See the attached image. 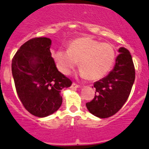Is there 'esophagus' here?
Wrapping results in <instances>:
<instances>
[{
    "label": "esophagus",
    "mask_w": 149,
    "mask_h": 149,
    "mask_svg": "<svg viewBox=\"0 0 149 149\" xmlns=\"http://www.w3.org/2000/svg\"><path fill=\"white\" fill-rule=\"evenodd\" d=\"M80 87V85H78V84H75V83H73L72 85V88H73V89H76V88H79Z\"/></svg>",
    "instance_id": "obj_1"
}]
</instances>
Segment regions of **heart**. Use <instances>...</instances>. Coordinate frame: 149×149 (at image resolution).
Wrapping results in <instances>:
<instances>
[{"label":"heart","mask_w":149,"mask_h":149,"mask_svg":"<svg viewBox=\"0 0 149 149\" xmlns=\"http://www.w3.org/2000/svg\"><path fill=\"white\" fill-rule=\"evenodd\" d=\"M53 58L57 68L65 74H70L79 62L83 75L89 80H97L110 72L115 61L116 51L111 45L84 37L72 42L68 51H55Z\"/></svg>","instance_id":"b5f03b06"}]
</instances>
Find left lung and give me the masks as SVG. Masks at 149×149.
I'll return each mask as SVG.
<instances>
[{"mask_svg": "<svg viewBox=\"0 0 149 149\" xmlns=\"http://www.w3.org/2000/svg\"><path fill=\"white\" fill-rule=\"evenodd\" d=\"M119 52L113 70L94 83L95 95L86 104L91 113L102 119L113 116L122 108L135 80V68L131 54L122 47Z\"/></svg>", "mask_w": 149, "mask_h": 149, "instance_id": "1", "label": "left lung"}]
</instances>
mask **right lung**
<instances>
[{
  "mask_svg": "<svg viewBox=\"0 0 149 149\" xmlns=\"http://www.w3.org/2000/svg\"><path fill=\"white\" fill-rule=\"evenodd\" d=\"M51 45L49 38L30 39L21 46L12 60L18 98L29 113L41 118L60 108L63 102L60 92L72 84L56 68Z\"/></svg>",
  "mask_w": 149,
  "mask_h": 149,
  "instance_id": "right-lung-1",
  "label": "right lung"
}]
</instances>
